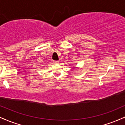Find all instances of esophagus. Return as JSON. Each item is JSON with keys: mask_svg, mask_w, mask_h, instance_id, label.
Instances as JSON below:
<instances>
[{"mask_svg": "<svg viewBox=\"0 0 125 125\" xmlns=\"http://www.w3.org/2000/svg\"><path fill=\"white\" fill-rule=\"evenodd\" d=\"M53 62L54 64H56V63H58L59 61H53Z\"/></svg>", "mask_w": 125, "mask_h": 125, "instance_id": "34e87169", "label": "esophagus"}]
</instances>
